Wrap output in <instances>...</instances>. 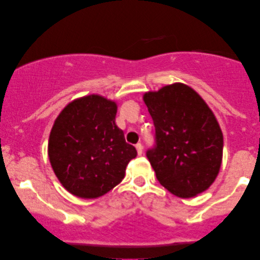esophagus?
Instances as JSON below:
<instances>
[{"label":"esophagus","mask_w":260,"mask_h":260,"mask_svg":"<svg viewBox=\"0 0 260 260\" xmlns=\"http://www.w3.org/2000/svg\"><path fill=\"white\" fill-rule=\"evenodd\" d=\"M136 150L138 155H142V152H143V145H142V143L136 144Z\"/></svg>","instance_id":"esophagus-1"}]
</instances>
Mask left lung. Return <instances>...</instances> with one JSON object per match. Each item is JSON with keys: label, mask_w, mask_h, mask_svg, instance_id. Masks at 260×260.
<instances>
[{"label": "left lung", "mask_w": 260, "mask_h": 260, "mask_svg": "<svg viewBox=\"0 0 260 260\" xmlns=\"http://www.w3.org/2000/svg\"><path fill=\"white\" fill-rule=\"evenodd\" d=\"M155 125L147 157L158 182L188 199L211 187L222 161L223 137L214 113L187 85L175 83L143 95Z\"/></svg>", "instance_id": "8db88e82"}]
</instances>
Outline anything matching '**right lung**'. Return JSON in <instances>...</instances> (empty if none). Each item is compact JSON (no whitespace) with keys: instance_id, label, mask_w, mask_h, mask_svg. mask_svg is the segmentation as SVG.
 Instances as JSON below:
<instances>
[{"instance_id":"1","label":"right lung","mask_w":260,"mask_h":260,"mask_svg":"<svg viewBox=\"0 0 260 260\" xmlns=\"http://www.w3.org/2000/svg\"><path fill=\"white\" fill-rule=\"evenodd\" d=\"M117 104L90 94L71 102L51 130L48 157L66 190L78 198L95 199L116 187L137 156L116 125Z\"/></svg>"}]
</instances>
